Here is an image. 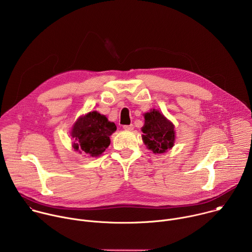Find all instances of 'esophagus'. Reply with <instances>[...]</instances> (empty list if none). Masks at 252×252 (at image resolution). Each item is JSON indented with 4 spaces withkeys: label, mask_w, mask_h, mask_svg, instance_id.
<instances>
[{
    "label": "esophagus",
    "mask_w": 252,
    "mask_h": 252,
    "mask_svg": "<svg viewBox=\"0 0 252 252\" xmlns=\"http://www.w3.org/2000/svg\"><path fill=\"white\" fill-rule=\"evenodd\" d=\"M124 128L126 130H132L133 129V126L132 125H128V126H124Z\"/></svg>",
    "instance_id": "1"
}]
</instances>
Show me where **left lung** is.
<instances>
[{
	"label": "left lung",
	"instance_id": "left-lung-1",
	"mask_svg": "<svg viewBox=\"0 0 252 252\" xmlns=\"http://www.w3.org/2000/svg\"><path fill=\"white\" fill-rule=\"evenodd\" d=\"M141 131L143 142L155 154H163L173 147L174 126L157 110L145 114V126L141 127Z\"/></svg>",
	"mask_w": 252,
	"mask_h": 252
}]
</instances>
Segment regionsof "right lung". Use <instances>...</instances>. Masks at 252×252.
I'll list each match as a JSON object with an SVG mask.
<instances>
[{
    "label": "right lung",
    "instance_id": "right-lung-1",
    "mask_svg": "<svg viewBox=\"0 0 252 252\" xmlns=\"http://www.w3.org/2000/svg\"><path fill=\"white\" fill-rule=\"evenodd\" d=\"M116 130L117 126L105 116L91 112L79 118L71 128L73 148L80 154L98 157L110 146V135Z\"/></svg>",
    "mask_w": 252,
    "mask_h": 252
}]
</instances>
